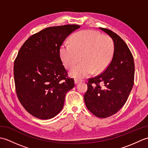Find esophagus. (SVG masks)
I'll list each match as a JSON object with an SVG mask.
<instances>
[{
    "label": "esophagus",
    "instance_id": "34e87169",
    "mask_svg": "<svg viewBox=\"0 0 148 148\" xmlns=\"http://www.w3.org/2000/svg\"><path fill=\"white\" fill-rule=\"evenodd\" d=\"M81 81H83V80L79 79H75V80H74V83H75V84H77L78 83H80V82H81Z\"/></svg>",
    "mask_w": 148,
    "mask_h": 148
}]
</instances>
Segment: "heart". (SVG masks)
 <instances>
[{
  "label": "heart",
  "mask_w": 148,
  "mask_h": 148,
  "mask_svg": "<svg viewBox=\"0 0 148 148\" xmlns=\"http://www.w3.org/2000/svg\"><path fill=\"white\" fill-rule=\"evenodd\" d=\"M114 44L109 36L86 30L72 37L71 44L64 43L60 54L65 67L71 69L81 60V64L71 69L70 75L84 78L93 74H100L111 63L114 55Z\"/></svg>",
  "instance_id": "heart-1"
}]
</instances>
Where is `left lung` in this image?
<instances>
[{"mask_svg":"<svg viewBox=\"0 0 148 148\" xmlns=\"http://www.w3.org/2000/svg\"><path fill=\"white\" fill-rule=\"evenodd\" d=\"M100 29L112 38L114 55L104 71L88 79L84 100L93 114L105 118L114 114L127 102L134 83L135 66L133 55L124 40L111 30Z\"/></svg>","mask_w":148,"mask_h":148,"instance_id":"1","label":"left lung"}]
</instances>
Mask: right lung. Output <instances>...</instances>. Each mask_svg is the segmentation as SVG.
Instances as JSON below:
<instances>
[{"label": "right lung", "instance_id": "1", "mask_svg": "<svg viewBox=\"0 0 148 148\" xmlns=\"http://www.w3.org/2000/svg\"><path fill=\"white\" fill-rule=\"evenodd\" d=\"M78 25L51 27L28 39L14 62V79L19 101L40 119H51L62 111L66 93L74 87L62 64L60 49Z\"/></svg>", "mask_w": 148, "mask_h": 148}]
</instances>
